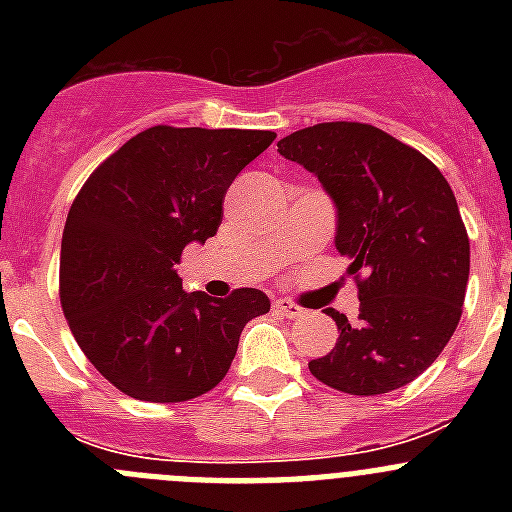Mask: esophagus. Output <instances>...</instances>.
<instances>
[{
    "label": "esophagus",
    "mask_w": 512,
    "mask_h": 512,
    "mask_svg": "<svg viewBox=\"0 0 512 512\" xmlns=\"http://www.w3.org/2000/svg\"><path fill=\"white\" fill-rule=\"evenodd\" d=\"M274 312H279V315H284V318H300L302 307L289 300H277L274 302Z\"/></svg>",
    "instance_id": "1"
}]
</instances>
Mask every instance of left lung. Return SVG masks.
Returning <instances> with one entry per match:
<instances>
[{"instance_id": "1", "label": "left lung", "mask_w": 512, "mask_h": 512, "mask_svg": "<svg viewBox=\"0 0 512 512\" xmlns=\"http://www.w3.org/2000/svg\"><path fill=\"white\" fill-rule=\"evenodd\" d=\"M336 202L359 320L330 307L341 336L310 361L348 395H384L423 374L454 336L469 282V235L438 166L366 122H318L277 143Z\"/></svg>"}]
</instances>
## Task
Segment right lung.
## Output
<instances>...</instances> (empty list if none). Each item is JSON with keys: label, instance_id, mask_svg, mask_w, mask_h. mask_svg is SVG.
<instances>
[{"label": "right lung", "instance_id": "add662e5", "mask_svg": "<svg viewBox=\"0 0 512 512\" xmlns=\"http://www.w3.org/2000/svg\"><path fill=\"white\" fill-rule=\"evenodd\" d=\"M271 130L156 125L92 171L61 241L63 315L99 374L128 397L184 402L223 382L243 325L269 312L261 289L184 292V246L223 223L233 179Z\"/></svg>", "mask_w": 512, "mask_h": 512}]
</instances>
